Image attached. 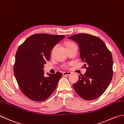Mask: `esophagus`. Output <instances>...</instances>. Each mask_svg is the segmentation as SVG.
I'll return each mask as SVG.
<instances>
[{
  "label": "esophagus",
  "instance_id": "1",
  "mask_svg": "<svg viewBox=\"0 0 124 124\" xmlns=\"http://www.w3.org/2000/svg\"><path fill=\"white\" fill-rule=\"evenodd\" d=\"M63 76H69L70 75V74H71V72H63Z\"/></svg>",
  "mask_w": 124,
  "mask_h": 124
}]
</instances>
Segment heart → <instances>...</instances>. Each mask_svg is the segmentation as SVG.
Returning a JSON list of instances; mask_svg holds the SVG:
<instances>
[{"instance_id": "heart-1", "label": "heart", "mask_w": 124, "mask_h": 124, "mask_svg": "<svg viewBox=\"0 0 124 124\" xmlns=\"http://www.w3.org/2000/svg\"><path fill=\"white\" fill-rule=\"evenodd\" d=\"M73 45H75L74 43H71V42H69V43H67V44H66V47H69V46H72ZM54 47H53V49L52 50V53L53 52V51H54ZM62 68H64V69H66L67 67V65L66 64H64V65H62Z\"/></svg>"}]
</instances>
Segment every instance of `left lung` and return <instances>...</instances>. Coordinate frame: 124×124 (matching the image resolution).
Segmentation results:
<instances>
[{"label":"left lung","instance_id":"1","mask_svg":"<svg viewBox=\"0 0 124 124\" xmlns=\"http://www.w3.org/2000/svg\"><path fill=\"white\" fill-rule=\"evenodd\" d=\"M79 46L81 59L85 63L84 75L73 84V88L81 98L94 100L103 94L113 76V58L111 51L101 39L87 33L69 37Z\"/></svg>","mask_w":124,"mask_h":124}]
</instances>
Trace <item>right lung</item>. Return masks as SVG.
I'll use <instances>...</instances> for the list:
<instances>
[{"instance_id": "add662e5", "label": "right lung", "mask_w": 124, "mask_h": 124, "mask_svg": "<svg viewBox=\"0 0 124 124\" xmlns=\"http://www.w3.org/2000/svg\"><path fill=\"white\" fill-rule=\"evenodd\" d=\"M65 37L62 35L38 33L32 35L19 46L13 70L20 90L28 98L43 101L54 92L61 72L44 77L43 69L50 59L53 47Z\"/></svg>"}]
</instances>
